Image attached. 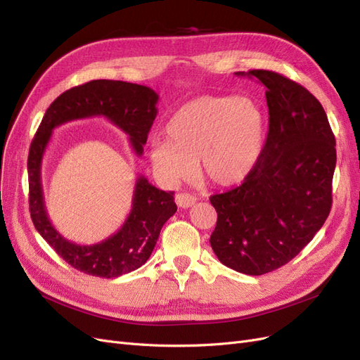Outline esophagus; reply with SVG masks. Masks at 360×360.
Wrapping results in <instances>:
<instances>
[{
  "mask_svg": "<svg viewBox=\"0 0 360 360\" xmlns=\"http://www.w3.org/2000/svg\"><path fill=\"white\" fill-rule=\"evenodd\" d=\"M176 202L180 209H189V207H192L195 202H197V198H195L191 193H177Z\"/></svg>",
  "mask_w": 360,
  "mask_h": 360,
  "instance_id": "obj_1",
  "label": "esophagus"
}]
</instances>
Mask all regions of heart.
Wrapping results in <instances>:
<instances>
[{
    "instance_id": "heart-1",
    "label": "heart",
    "mask_w": 360,
    "mask_h": 360,
    "mask_svg": "<svg viewBox=\"0 0 360 360\" xmlns=\"http://www.w3.org/2000/svg\"><path fill=\"white\" fill-rule=\"evenodd\" d=\"M167 139H153L148 156L168 181L200 176L214 186L245 181L263 153L266 114L249 97L200 96L184 103L165 124Z\"/></svg>"
}]
</instances>
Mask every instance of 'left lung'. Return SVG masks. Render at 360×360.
Wrapping results in <instances>:
<instances>
[{
	"label": "left lung",
	"mask_w": 360,
	"mask_h": 360,
	"mask_svg": "<svg viewBox=\"0 0 360 360\" xmlns=\"http://www.w3.org/2000/svg\"><path fill=\"white\" fill-rule=\"evenodd\" d=\"M266 86L269 134L240 186L213 195L210 245L222 264L258 276L287 264L328 219L336 165L335 136L321 103L285 76L236 72Z\"/></svg>",
	"instance_id": "1"
}]
</instances>
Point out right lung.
<instances>
[{"instance_id":"1","label":"right lung","mask_w":360,"mask_h":360,"mask_svg":"<svg viewBox=\"0 0 360 360\" xmlns=\"http://www.w3.org/2000/svg\"><path fill=\"white\" fill-rule=\"evenodd\" d=\"M159 96L150 86L123 81L96 79L64 91L46 110L30 146V213L39 234L76 270L99 278H117L134 271L150 258L163 224L177 212L174 192L160 191L139 176L132 209L122 228L94 245L64 238L51 224L41 189V160L53 129L73 120L105 117L129 136L136 156L144 151L150 127L158 115Z\"/></svg>"}]
</instances>
